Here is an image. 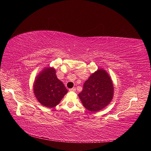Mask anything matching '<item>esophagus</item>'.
<instances>
[{"instance_id":"34e87169","label":"esophagus","mask_w":151,"mask_h":151,"mask_svg":"<svg viewBox=\"0 0 151 151\" xmlns=\"http://www.w3.org/2000/svg\"><path fill=\"white\" fill-rule=\"evenodd\" d=\"M69 91H70V92H75L76 91V88L75 87H73L72 88H70L69 89Z\"/></svg>"}]
</instances>
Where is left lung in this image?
Here are the masks:
<instances>
[{"instance_id":"left-lung-1","label":"left lung","mask_w":151,"mask_h":151,"mask_svg":"<svg viewBox=\"0 0 151 151\" xmlns=\"http://www.w3.org/2000/svg\"><path fill=\"white\" fill-rule=\"evenodd\" d=\"M113 91V85L108 74L105 70L99 69L85 81L78 96L86 109L96 112L111 103Z\"/></svg>"}]
</instances>
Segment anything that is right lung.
Here are the masks:
<instances>
[{"label": "right lung", "mask_w": 151, "mask_h": 151, "mask_svg": "<svg viewBox=\"0 0 151 151\" xmlns=\"http://www.w3.org/2000/svg\"><path fill=\"white\" fill-rule=\"evenodd\" d=\"M44 70L37 77L33 90L40 104L52 108L60 103L68 91L57 78L54 68H47Z\"/></svg>", "instance_id": "add662e5"}]
</instances>
